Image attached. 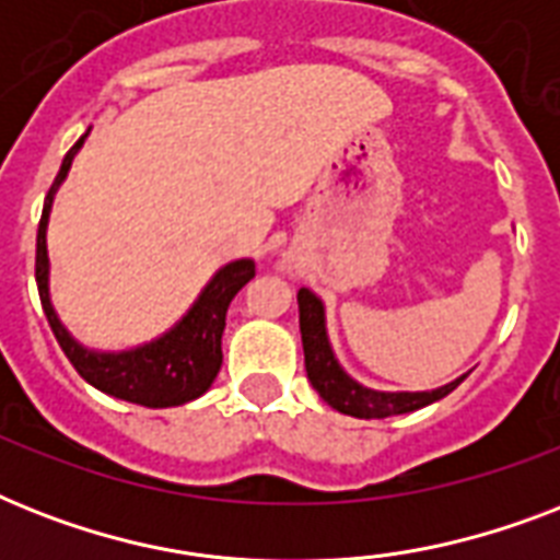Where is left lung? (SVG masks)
Listing matches in <instances>:
<instances>
[{"label": "left lung", "mask_w": 560, "mask_h": 560, "mask_svg": "<svg viewBox=\"0 0 560 560\" xmlns=\"http://www.w3.org/2000/svg\"><path fill=\"white\" fill-rule=\"evenodd\" d=\"M299 331H302V349H305V372L307 381L314 383V389L319 392V398L334 407L337 412L354 418H389L404 416L412 409H421L433 400H442L444 395H451L465 374L456 377L447 386H439L433 392H377L366 389L363 383L342 372L337 363L325 334V307L323 302L311 293L307 288L299 290Z\"/></svg>", "instance_id": "1"}]
</instances>
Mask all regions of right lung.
<instances>
[{"mask_svg":"<svg viewBox=\"0 0 560 560\" xmlns=\"http://www.w3.org/2000/svg\"><path fill=\"white\" fill-rule=\"evenodd\" d=\"M86 136H81L74 148L66 153L60 174L55 177L51 188L46 194V206H43V218L37 229V290L46 319L55 331L60 349L69 358L83 381L92 383L95 389L107 392L113 398L130 400V404H142V407H179L188 400L200 398L202 392L209 389L223 363V351H220V337L226 328V311L229 302L235 293L244 288L246 281L255 276V261L241 258V261L226 264L223 270L214 272V279L206 284L200 299L194 307L179 319L168 334H162L160 340L139 346L133 351H90L83 349L81 342L74 340L72 334L66 331L63 323L57 319L51 299H48V253H46V226L51 200H55L57 186L63 183L72 165L74 153L81 151Z\"/></svg>","mask_w":560,"mask_h":560,"instance_id":"add662e5","label":"right lung"}]
</instances>
